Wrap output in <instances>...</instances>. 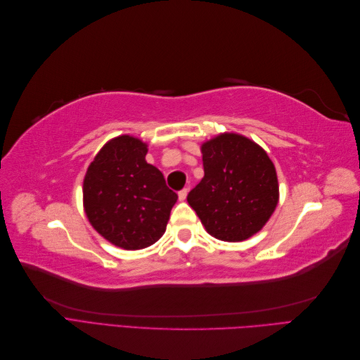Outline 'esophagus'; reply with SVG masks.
Returning a JSON list of instances; mask_svg holds the SVG:
<instances>
[{
  "label": "esophagus",
  "instance_id": "obj_1",
  "mask_svg": "<svg viewBox=\"0 0 360 360\" xmlns=\"http://www.w3.org/2000/svg\"><path fill=\"white\" fill-rule=\"evenodd\" d=\"M188 188H184V189H181V191H179V200L180 201H184L186 200V197H188Z\"/></svg>",
  "mask_w": 360,
  "mask_h": 360
}]
</instances>
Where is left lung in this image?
<instances>
[{
    "label": "left lung",
    "instance_id": "obj_1",
    "mask_svg": "<svg viewBox=\"0 0 360 360\" xmlns=\"http://www.w3.org/2000/svg\"><path fill=\"white\" fill-rule=\"evenodd\" d=\"M204 177L189 195L205 230L225 242L258 233L278 204V177L266 151L240 135L202 144Z\"/></svg>",
    "mask_w": 360,
    "mask_h": 360
}]
</instances>
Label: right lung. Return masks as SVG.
<instances>
[{"mask_svg":"<svg viewBox=\"0 0 360 360\" xmlns=\"http://www.w3.org/2000/svg\"><path fill=\"white\" fill-rule=\"evenodd\" d=\"M146 155L139 139L118 136L97 153L84 179V207L94 230L129 250L159 240L177 201Z\"/></svg>","mask_w":360,"mask_h":360,"instance_id":"add662e5","label":"right lung"}]
</instances>
